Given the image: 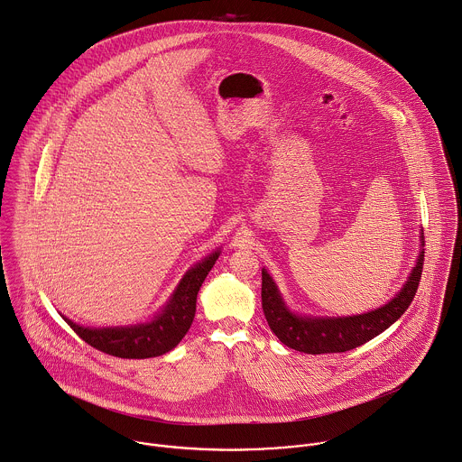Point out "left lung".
<instances>
[{"mask_svg":"<svg viewBox=\"0 0 462 462\" xmlns=\"http://www.w3.org/2000/svg\"><path fill=\"white\" fill-rule=\"evenodd\" d=\"M420 238L421 249L416 265L402 291L385 305L358 315L315 317L296 313L287 307L267 269H262V307L271 329L285 346L310 355L342 353L374 338L403 315L416 296L425 260L423 233Z\"/></svg>","mask_w":462,"mask_h":462,"instance_id":"8db88e82","label":"left lung"}]
</instances>
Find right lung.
Wrapping results in <instances>:
<instances>
[{"label": "right lung", "instance_id": "add662e5", "mask_svg": "<svg viewBox=\"0 0 462 462\" xmlns=\"http://www.w3.org/2000/svg\"><path fill=\"white\" fill-rule=\"evenodd\" d=\"M218 256L220 249L213 251L204 260L195 263L182 276L166 305L147 322H138L131 326L91 328L77 324L64 315L62 319L84 342L107 355L118 358H152L164 355L171 351L189 329L195 317L197 294Z\"/></svg>", "mask_w": 462, "mask_h": 462}]
</instances>
